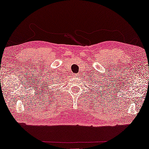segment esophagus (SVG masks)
<instances>
[{"mask_svg": "<svg viewBox=\"0 0 149 149\" xmlns=\"http://www.w3.org/2000/svg\"><path fill=\"white\" fill-rule=\"evenodd\" d=\"M79 76V74H74V77H77Z\"/></svg>", "mask_w": 149, "mask_h": 149, "instance_id": "esophagus-1", "label": "esophagus"}]
</instances>
